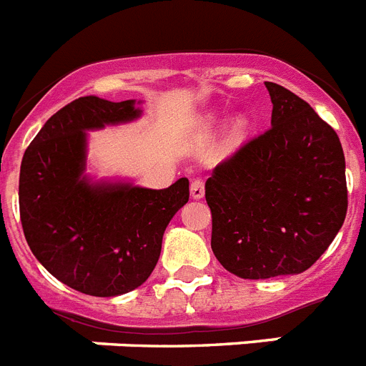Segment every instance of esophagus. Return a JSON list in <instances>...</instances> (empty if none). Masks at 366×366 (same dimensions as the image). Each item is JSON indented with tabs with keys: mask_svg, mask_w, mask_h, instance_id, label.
Wrapping results in <instances>:
<instances>
[{
	"mask_svg": "<svg viewBox=\"0 0 366 366\" xmlns=\"http://www.w3.org/2000/svg\"><path fill=\"white\" fill-rule=\"evenodd\" d=\"M193 199H202L204 197V180L202 179H193L192 186H189Z\"/></svg>",
	"mask_w": 366,
	"mask_h": 366,
	"instance_id": "obj_1",
	"label": "esophagus"
}]
</instances>
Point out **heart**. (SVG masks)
Here are the masks:
<instances>
[{"label":"heart","instance_id":"b5f03b06","mask_svg":"<svg viewBox=\"0 0 366 366\" xmlns=\"http://www.w3.org/2000/svg\"><path fill=\"white\" fill-rule=\"evenodd\" d=\"M249 132V119L243 116L236 117V119H232L230 127H228V142L230 145H237L241 139L247 136Z\"/></svg>","mask_w":366,"mask_h":366}]
</instances>
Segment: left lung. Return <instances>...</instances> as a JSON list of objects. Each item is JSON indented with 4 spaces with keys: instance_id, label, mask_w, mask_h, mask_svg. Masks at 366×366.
<instances>
[{
    "instance_id": "1",
    "label": "left lung",
    "mask_w": 366,
    "mask_h": 366,
    "mask_svg": "<svg viewBox=\"0 0 366 366\" xmlns=\"http://www.w3.org/2000/svg\"><path fill=\"white\" fill-rule=\"evenodd\" d=\"M271 129L222 160L206 180L212 250L247 280L298 274L335 239L348 208L345 152L304 99L265 82Z\"/></svg>"
}]
</instances>
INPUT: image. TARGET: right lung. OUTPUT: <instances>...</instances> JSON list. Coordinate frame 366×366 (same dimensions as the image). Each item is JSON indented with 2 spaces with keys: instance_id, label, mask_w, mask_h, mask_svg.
<instances>
[{
  "instance_id": "obj_1",
  "label": "right lung",
  "mask_w": 366,
  "mask_h": 366,
  "mask_svg": "<svg viewBox=\"0 0 366 366\" xmlns=\"http://www.w3.org/2000/svg\"><path fill=\"white\" fill-rule=\"evenodd\" d=\"M142 116L134 99L79 97L53 114L20 167V217L31 252L68 287L117 297L139 287L157 267L162 237L189 199V180L165 189L92 182L86 130Z\"/></svg>"
}]
</instances>
